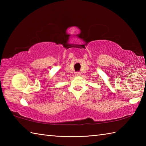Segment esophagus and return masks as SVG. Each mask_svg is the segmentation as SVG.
I'll use <instances>...</instances> for the list:
<instances>
[{
  "mask_svg": "<svg viewBox=\"0 0 146 146\" xmlns=\"http://www.w3.org/2000/svg\"><path fill=\"white\" fill-rule=\"evenodd\" d=\"M75 75L76 76H79L81 75V73H80V72H76Z\"/></svg>",
  "mask_w": 146,
  "mask_h": 146,
  "instance_id": "1",
  "label": "esophagus"
}]
</instances>
